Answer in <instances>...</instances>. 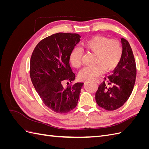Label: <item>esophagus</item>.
Listing matches in <instances>:
<instances>
[{"label": "esophagus", "instance_id": "esophagus-1", "mask_svg": "<svg viewBox=\"0 0 149 149\" xmlns=\"http://www.w3.org/2000/svg\"><path fill=\"white\" fill-rule=\"evenodd\" d=\"M96 82H97L98 84H100V81H99V80H96Z\"/></svg>", "mask_w": 149, "mask_h": 149}]
</instances>
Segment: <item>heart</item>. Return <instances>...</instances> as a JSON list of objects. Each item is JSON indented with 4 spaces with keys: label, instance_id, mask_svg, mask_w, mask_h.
I'll return each mask as SVG.
<instances>
[{
    "label": "heart",
    "instance_id": "obj_1",
    "mask_svg": "<svg viewBox=\"0 0 149 149\" xmlns=\"http://www.w3.org/2000/svg\"><path fill=\"white\" fill-rule=\"evenodd\" d=\"M86 52L95 53L94 63L96 65L85 67L79 74L80 79H94L104 73L111 71L118 65L123 53L120 42L117 39H108L102 36H94L81 43ZM82 51L78 48L72 49L70 61L74 68L79 69L82 65Z\"/></svg>",
    "mask_w": 149,
    "mask_h": 149
}]
</instances>
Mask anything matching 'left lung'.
<instances>
[{
    "label": "left lung",
    "instance_id": "left-lung-1",
    "mask_svg": "<svg viewBox=\"0 0 149 149\" xmlns=\"http://www.w3.org/2000/svg\"><path fill=\"white\" fill-rule=\"evenodd\" d=\"M121 43L123 53L120 61L106 82L99 86L96 93L98 106L107 111L123 106L131 94L136 82L137 69L132 48L125 38H121Z\"/></svg>",
    "mask_w": 149,
    "mask_h": 149
}]
</instances>
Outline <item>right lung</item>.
<instances>
[{
    "instance_id": "1",
    "label": "right lung",
    "mask_w": 149,
    "mask_h": 149,
    "mask_svg": "<svg viewBox=\"0 0 149 149\" xmlns=\"http://www.w3.org/2000/svg\"><path fill=\"white\" fill-rule=\"evenodd\" d=\"M77 33H57L41 40L30 59L31 82L42 101L57 113H67L77 106L83 83L71 84L75 74L70 66V55L80 41Z\"/></svg>"
}]
</instances>
